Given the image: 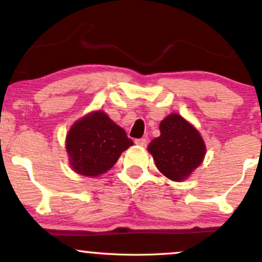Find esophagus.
I'll list each match as a JSON object with an SVG mask.
<instances>
[{
  "instance_id": "obj_1",
  "label": "esophagus",
  "mask_w": 262,
  "mask_h": 262,
  "mask_svg": "<svg viewBox=\"0 0 262 262\" xmlns=\"http://www.w3.org/2000/svg\"><path fill=\"white\" fill-rule=\"evenodd\" d=\"M135 144H137V145H140V146H146L148 140H146L145 138H140V139H135Z\"/></svg>"
}]
</instances>
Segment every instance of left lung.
<instances>
[{"mask_svg":"<svg viewBox=\"0 0 262 262\" xmlns=\"http://www.w3.org/2000/svg\"><path fill=\"white\" fill-rule=\"evenodd\" d=\"M160 137L150 141L148 150L159 171L172 181H182L202 164L206 144L191 123L172 113L160 123Z\"/></svg>","mask_w":262,"mask_h":262,"instance_id":"obj_1","label":"left lung"}]
</instances>
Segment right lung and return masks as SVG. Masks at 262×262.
Listing matches in <instances>:
<instances>
[{
	"mask_svg": "<svg viewBox=\"0 0 262 262\" xmlns=\"http://www.w3.org/2000/svg\"><path fill=\"white\" fill-rule=\"evenodd\" d=\"M133 141L123 128L102 111L91 112L74 123L66 135L71 167L83 176L107 172Z\"/></svg>",
	"mask_w": 262,
	"mask_h": 262,
	"instance_id": "right-lung-1",
	"label": "right lung"
}]
</instances>
